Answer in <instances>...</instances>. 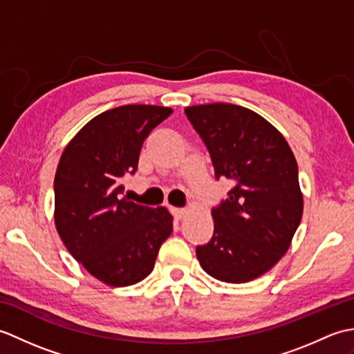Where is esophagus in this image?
<instances>
[{
  "label": "esophagus",
  "instance_id": "obj_1",
  "mask_svg": "<svg viewBox=\"0 0 354 354\" xmlns=\"http://www.w3.org/2000/svg\"><path fill=\"white\" fill-rule=\"evenodd\" d=\"M171 213L176 217V219H183L187 213V209L185 208H171Z\"/></svg>",
  "mask_w": 354,
  "mask_h": 354
}]
</instances>
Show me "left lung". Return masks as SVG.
<instances>
[{"mask_svg":"<svg viewBox=\"0 0 354 354\" xmlns=\"http://www.w3.org/2000/svg\"><path fill=\"white\" fill-rule=\"evenodd\" d=\"M212 155L216 178L234 183L212 212L214 232L196 248L216 280L246 283L266 274L288 252L303 216L295 155L266 118L231 103L185 108Z\"/></svg>","mask_w":354,"mask_h":354,"instance_id":"left-lung-1","label":"left lung"}]
</instances>
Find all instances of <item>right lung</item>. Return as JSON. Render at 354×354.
Wrapping results in <instances>:
<instances>
[{"label":"right lung","instance_id":"1","mask_svg":"<svg viewBox=\"0 0 354 354\" xmlns=\"http://www.w3.org/2000/svg\"><path fill=\"white\" fill-rule=\"evenodd\" d=\"M171 112L155 104L104 111L74 135L59 160L56 230L73 257L108 286L145 280L171 234L167 208H149L123 196V179L137 170L142 142Z\"/></svg>","mask_w":354,"mask_h":354}]
</instances>
